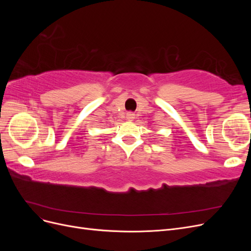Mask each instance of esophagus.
Masks as SVG:
<instances>
[{"mask_svg":"<svg viewBox=\"0 0 251 251\" xmlns=\"http://www.w3.org/2000/svg\"><path fill=\"white\" fill-rule=\"evenodd\" d=\"M135 117V114L133 112H127L126 113V119L127 120H133Z\"/></svg>","mask_w":251,"mask_h":251,"instance_id":"esophagus-1","label":"esophagus"}]
</instances>
